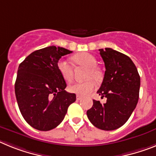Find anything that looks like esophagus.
Listing matches in <instances>:
<instances>
[{
	"mask_svg": "<svg viewBox=\"0 0 156 156\" xmlns=\"http://www.w3.org/2000/svg\"><path fill=\"white\" fill-rule=\"evenodd\" d=\"M83 98V97L80 96V95H76V99L77 100H81Z\"/></svg>",
	"mask_w": 156,
	"mask_h": 156,
	"instance_id": "esophagus-1",
	"label": "esophagus"
}]
</instances>
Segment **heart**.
<instances>
[{"instance_id":"1","label":"heart","mask_w":156,"mask_h":156,"mask_svg":"<svg viewBox=\"0 0 156 156\" xmlns=\"http://www.w3.org/2000/svg\"><path fill=\"white\" fill-rule=\"evenodd\" d=\"M73 61L76 65L87 68L84 78L87 80L82 83H73L68 87L71 93L78 95H87L91 93L95 87V83L100 82L102 79V73L99 68L96 66L97 60L92 54L89 53H80L73 57ZM58 69L60 74L66 82H70L73 80V68L65 60H60L58 62ZM94 79V81L93 80Z\"/></svg>"}]
</instances>
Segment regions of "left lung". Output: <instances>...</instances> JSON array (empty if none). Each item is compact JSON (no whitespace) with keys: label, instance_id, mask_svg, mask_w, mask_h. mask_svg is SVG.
<instances>
[{"label":"left lung","instance_id":"left-lung-1","mask_svg":"<svg viewBox=\"0 0 156 156\" xmlns=\"http://www.w3.org/2000/svg\"><path fill=\"white\" fill-rule=\"evenodd\" d=\"M105 64V75L97 93L106 97V103L93 100L87 111L93 126L102 130L117 129L128 121L139 99L140 77L127 55L111 48L99 50Z\"/></svg>","mask_w":156,"mask_h":156}]
</instances>
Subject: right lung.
Returning a JSON list of instances; mask_svg holds the SVG:
<instances>
[{"instance_id":"obj_1","label":"right lung","mask_w":156,"mask_h":156,"mask_svg":"<svg viewBox=\"0 0 156 156\" xmlns=\"http://www.w3.org/2000/svg\"><path fill=\"white\" fill-rule=\"evenodd\" d=\"M72 51L54 46L35 50L19 65L15 93L22 116L34 129L49 131L63 121L76 94L65 91L58 69L62 56Z\"/></svg>"}]
</instances>
